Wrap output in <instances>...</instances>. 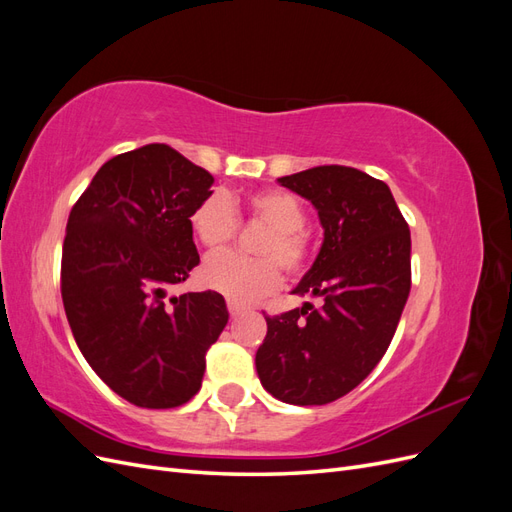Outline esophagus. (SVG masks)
Instances as JSON below:
<instances>
[{
    "instance_id": "34e87169",
    "label": "esophagus",
    "mask_w": 512,
    "mask_h": 512,
    "mask_svg": "<svg viewBox=\"0 0 512 512\" xmlns=\"http://www.w3.org/2000/svg\"><path fill=\"white\" fill-rule=\"evenodd\" d=\"M247 309H250V307H245V305H239V303H232V301H228V312H230V316H232V318H237V316L245 314Z\"/></svg>"
}]
</instances>
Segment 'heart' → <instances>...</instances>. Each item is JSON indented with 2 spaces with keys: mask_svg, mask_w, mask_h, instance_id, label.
<instances>
[{
  "mask_svg": "<svg viewBox=\"0 0 512 512\" xmlns=\"http://www.w3.org/2000/svg\"><path fill=\"white\" fill-rule=\"evenodd\" d=\"M245 209L252 218L265 222L269 232L256 245L258 258L232 252L215 254L205 260L200 280L232 303H252L271 294L282 284V268L299 273L307 260V239L303 235L305 209L297 198L282 190H262L247 196ZM190 228L200 245L215 252L237 235L239 218L232 200L224 192L207 194L190 213Z\"/></svg>",
  "mask_w": 512,
  "mask_h": 512,
  "instance_id": "obj_1",
  "label": "heart"
}]
</instances>
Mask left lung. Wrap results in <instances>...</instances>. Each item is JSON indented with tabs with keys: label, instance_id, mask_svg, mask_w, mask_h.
Instances as JSON below:
<instances>
[{
	"label": "left lung",
	"instance_id": "1",
	"mask_svg": "<svg viewBox=\"0 0 512 512\" xmlns=\"http://www.w3.org/2000/svg\"><path fill=\"white\" fill-rule=\"evenodd\" d=\"M277 183L318 211L320 252L292 294L303 303L267 318L260 384L294 406L350 393L384 356L410 294V228L389 185L350 166H316Z\"/></svg>",
	"mask_w": 512,
	"mask_h": 512
}]
</instances>
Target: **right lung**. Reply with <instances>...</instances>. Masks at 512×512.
Segmentation results:
<instances>
[{"mask_svg":"<svg viewBox=\"0 0 512 512\" xmlns=\"http://www.w3.org/2000/svg\"><path fill=\"white\" fill-rule=\"evenodd\" d=\"M211 185L205 168L151 143L104 162L70 211L61 254L70 329L91 369L134 406L190 401L228 322L213 290L166 301L200 262L190 213Z\"/></svg>","mask_w":512,"mask_h":512,"instance_id":"1","label":"right lung"}]
</instances>
